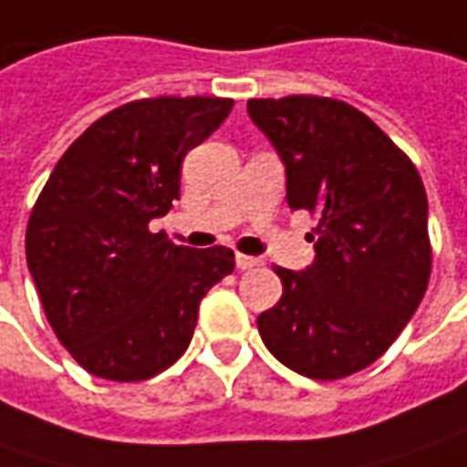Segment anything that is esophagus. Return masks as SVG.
Wrapping results in <instances>:
<instances>
[{"label": "esophagus", "instance_id": "esophagus-1", "mask_svg": "<svg viewBox=\"0 0 467 467\" xmlns=\"http://www.w3.org/2000/svg\"><path fill=\"white\" fill-rule=\"evenodd\" d=\"M260 260L257 257H249V254H236V267L239 270H252V267H257Z\"/></svg>", "mask_w": 467, "mask_h": 467}]
</instances>
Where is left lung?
I'll return each instance as SVG.
<instances>
[{"mask_svg": "<svg viewBox=\"0 0 467 467\" xmlns=\"http://www.w3.org/2000/svg\"><path fill=\"white\" fill-rule=\"evenodd\" d=\"M246 111L285 166L288 207L319 218L312 265L275 270L283 296L257 317L262 343L309 379L356 374L395 343L429 285L421 176L343 100L252 99Z\"/></svg>", "mask_w": 467, "mask_h": 467, "instance_id": "8db88e82", "label": "left lung"}]
</instances>
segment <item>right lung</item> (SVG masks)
I'll return each mask as SVG.
<instances>
[{
	"label": "right lung",
	"mask_w": 467,
	"mask_h": 467,
	"mask_svg": "<svg viewBox=\"0 0 467 467\" xmlns=\"http://www.w3.org/2000/svg\"><path fill=\"white\" fill-rule=\"evenodd\" d=\"M231 99H142L90 124L54 166L26 231L46 319L85 371L140 382L194 335L200 301L234 273L225 246L189 249L150 231L179 200L184 155Z\"/></svg>",
	"instance_id": "obj_1"
}]
</instances>
